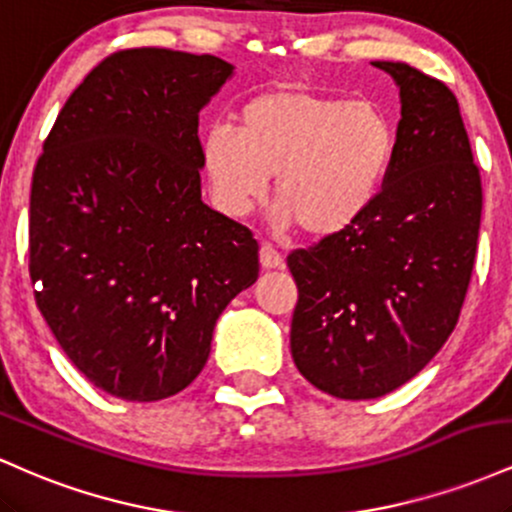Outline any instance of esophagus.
<instances>
[{
	"label": "esophagus",
	"instance_id": "esophagus-1",
	"mask_svg": "<svg viewBox=\"0 0 512 512\" xmlns=\"http://www.w3.org/2000/svg\"><path fill=\"white\" fill-rule=\"evenodd\" d=\"M260 264H262V269H279L281 264H284V257H281L269 243H262Z\"/></svg>",
	"mask_w": 512,
	"mask_h": 512
}]
</instances>
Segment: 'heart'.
I'll use <instances>...</instances> for the list:
<instances>
[{"label":"heart","mask_w":512,"mask_h":512,"mask_svg":"<svg viewBox=\"0 0 512 512\" xmlns=\"http://www.w3.org/2000/svg\"><path fill=\"white\" fill-rule=\"evenodd\" d=\"M395 156V129L373 101H346L303 86L250 98L236 129L202 137L211 195L228 216H245L267 192L281 226L315 238L342 233L373 207Z\"/></svg>","instance_id":"b5f03b06"}]
</instances>
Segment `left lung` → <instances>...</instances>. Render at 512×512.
I'll return each mask as SVG.
<instances>
[{
  "label": "left lung",
  "instance_id": "obj_1",
  "mask_svg": "<svg viewBox=\"0 0 512 512\" xmlns=\"http://www.w3.org/2000/svg\"><path fill=\"white\" fill-rule=\"evenodd\" d=\"M395 156L373 207L286 257L298 286L296 368L339 399L397 390L448 342L472 279L481 175L455 93L404 62Z\"/></svg>",
  "mask_w": 512,
  "mask_h": 512
}]
</instances>
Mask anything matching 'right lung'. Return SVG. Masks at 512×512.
<instances>
[{
    "mask_svg": "<svg viewBox=\"0 0 512 512\" xmlns=\"http://www.w3.org/2000/svg\"><path fill=\"white\" fill-rule=\"evenodd\" d=\"M214 55L113 52L74 88L33 170L28 272L64 354L127 402L202 373L216 320L260 274L250 228L202 202L199 110Z\"/></svg>",
    "mask_w": 512,
    "mask_h": 512,
    "instance_id": "right-lung-1",
    "label": "right lung"
}]
</instances>
